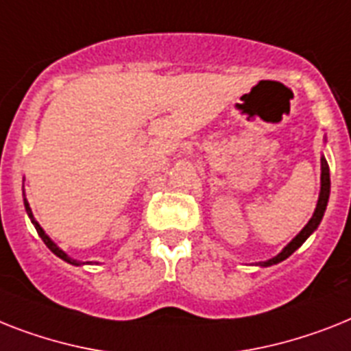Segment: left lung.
<instances>
[{"mask_svg": "<svg viewBox=\"0 0 351 351\" xmlns=\"http://www.w3.org/2000/svg\"><path fill=\"white\" fill-rule=\"evenodd\" d=\"M328 198H330V167H328V162L324 160V156H323V158H321V193H319V200H317V205H315L314 215H312L308 223L304 225L303 229H301V232H299L294 240L290 241V243L287 245V247H285L278 256H274L272 259H267V261H261L259 265H261V267H270V265H276L279 263V261L287 259L290 254H294L295 250H298L304 241H306V238H308V236L319 227V223H321V220H323L324 210H326V205H328Z\"/></svg>", "mask_w": 351, "mask_h": 351, "instance_id": "1", "label": "left lung"}]
</instances>
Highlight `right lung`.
Wrapping results in <instances>:
<instances>
[{
  "label": "right lung",
  "instance_id": "add662e5",
  "mask_svg": "<svg viewBox=\"0 0 351 351\" xmlns=\"http://www.w3.org/2000/svg\"><path fill=\"white\" fill-rule=\"evenodd\" d=\"M25 209H27V215H28V218H30V221H32V223H34V227H36L37 234H39V238H41V240L45 241V245H47L48 249L52 250V252H53V254L57 256V258L64 259V261H66V263H70V265H77V267H79V265H81V261H77V259L70 258V256H68L66 252H62V250L59 249V247H57V245L53 243V241L50 240V238H48L47 234H45V230H43V227H41V225H39V223H37V221H36V218H34V215H32V209H30V205H28L27 198H25ZM88 263H90V261H88Z\"/></svg>",
  "mask_w": 351,
  "mask_h": 351
}]
</instances>
